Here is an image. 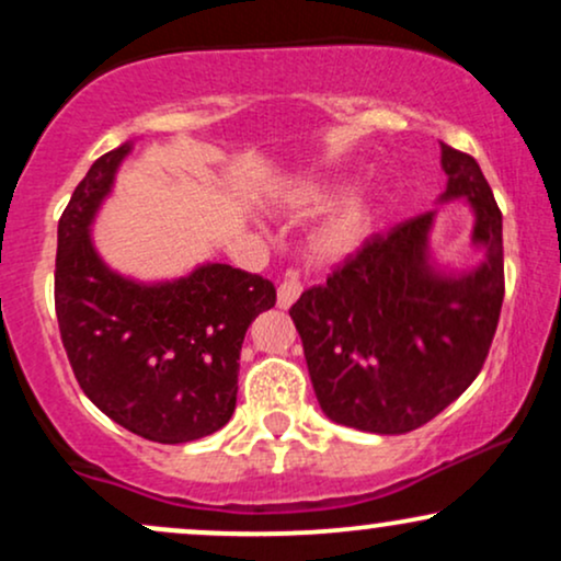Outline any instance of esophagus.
Returning a JSON list of instances; mask_svg holds the SVG:
<instances>
[{"label":"esophagus","mask_w":561,"mask_h":561,"mask_svg":"<svg viewBox=\"0 0 561 561\" xmlns=\"http://www.w3.org/2000/svg\"><path fill=\"white\" fill-rule=\"evenodd\" d=\"M300 293H302V285H300L298 274L287 272L285 279L279 282V289H276V306H279V308H289L295 300L300 298Z\"/></svg>","instance_id":"esophagus-1"}]
</instances>
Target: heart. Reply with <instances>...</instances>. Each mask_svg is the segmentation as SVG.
<instances>
[{
  "mask_svg": "<svg viewBox=\"0 0 561 561\" xmlns=\"http://www.w3.org/2000/svg\"><path fill=\"white\" fill-rule=\"evenodd\" d=\"M345 190L337 179H317V182L298 184L287 192V208L295 214H313V210L327 208L340 192ZM377 221V199L369 192H353L324 216V221L313 229L311 248L321 261H343L362 250L369 240Z\"/></svg>",
  "mask_w": 561,
  "mask_h": 561,
  "instance_id": "b5f03b06",
  "label": "heart"
}]
</instances>
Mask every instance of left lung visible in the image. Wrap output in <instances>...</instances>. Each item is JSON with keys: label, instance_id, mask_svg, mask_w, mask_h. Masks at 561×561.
Wrapping results in <instances>:
<instances>
[{"label": "left lung", "instance_id": "1", "mask_svg": "<svg viewBox=\"0 0 561 561\" xmlns=\"http://www.w3.org/2000/svg\"><path fill=\"white\" fill-rule=\"evenodd\" d=\"M446 199L467 197L485 261L467 274L430 263L435 214L371 234L327 285L289 308L321 411L332 422L403 435L435 420L480 375L504 302L501 210L478 160L440 145Z\"/></svg>", "mask_w": 561, "mask_h": 561}]
</instances>
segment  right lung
Listing matches in <instances>:
<instances>
[{"instance_id": "1", "label": "right lung", "mask_w": 561, "mask_h": 561, "mask_svg": "<svg viewBox=\"0 0 561 561\" xmlns=\"http://www.w3.org/2000/svg\"><path fill=\"white\" fill-rule=\"evenodd\" d=\"M131 141L96 158L57 224L55 311L68 362L102 414L156 443H190L231 420L248 327L276 302L259 274L205 263L141 285L105 266L92 227Z\"/></svg>"}]
</instances>
